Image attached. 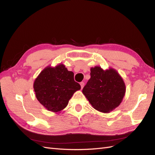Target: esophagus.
I'll return each instance as SVG.
<instances>
[{"instance_id":"1","label":"esophagus","mask_w":155,"mask_h":155,"mask_svg":"<svg viewBox=\"0 0 155 155\" xmlns=\"http://www.w3.org/2000/svg\"><path fill=\"white\" fill-rule=\"evenodd\" d=\"M80 85H81V88H83V87H84V85H85V83H84V82H81V83H80Z\"/></svg>"}]
</instances>
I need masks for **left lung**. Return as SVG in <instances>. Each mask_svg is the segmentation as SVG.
<instances>
[{
    "label": "left lung",
    "mask_w": 155,
    "mask_h": 155,
    "mask_svg": "<svg viewBox=\"0 0 155 155\" xmlns=\"http://www.w3.org/2000/svg\"><path fill=\"white\" fill-rule=\"evenodd\" d=\"M125 90V83L116 70L95 67L91 68V78L82 92L95 109L107 113L120 105Z\"/></svg>",
    "instance_id": "1"
}]
</instances>
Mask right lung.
Listing matches in <instances>:
<instances>
[{
    "instance_id": "1",
    "label": "right lung",
    "mask_w": 155,
    "mask_h": 155,
    "mask_svg": "<svg viewBox=\"0 0 155 155\" xmlns=\"http://www.w3.org/2000/svg\"><path fill=\"white\" fill-rule=\"evenodd\" d=\"M74 75L63 64L46 67L34 83L37 100L50 111L59 112L64 109L74 93L81 88Z\"/></svg>"
}]
</instances>
